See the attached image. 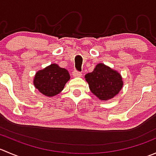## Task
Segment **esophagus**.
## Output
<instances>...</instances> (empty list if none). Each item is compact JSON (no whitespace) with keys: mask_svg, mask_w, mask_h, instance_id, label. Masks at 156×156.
<instances>
[{"mask_svg":"<svg viewBox=\"0 0 156 156\" xmlns=\"http://www.w3.org/2000/svg\"><path fill=\"white\" fill-rule=\"evenodd\" d=\"M72 75H73L74 77H81V75H82V74H81V72H79V71L74 70L73 72H72Z\"/></svg>","mask_w":156,"mask_h":156,"instance_id":"obj_1","label":"esophagus"}]
</instances>
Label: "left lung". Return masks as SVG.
<instances>
[{
    "instance_id": "1",
    "label": "left lung",
    "mask_w": 156,
    "mask_h": 156,
    "mask_svg": "<svg viewBox=\"0 0 156 156\" xmlns=\"http://www.w3.org/2000/svg\"><path fill=\"white\" fill-rule=\"evenodd\" d=\"M85 78L91 92L101 100L113 98L123 86L120 74L103 63H99Z\"/></svg>"
}]
</instances>
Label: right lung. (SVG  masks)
I'll return each instance as SVG.
<instances>
[{
	"label": "right lung",
	"instance_id": "obj_1",
	"mask_svg": "<svg viewBox=\"0 0 156 156\" xmlns=\"http://www.w3.org/2000/svg\"><path fill=\"white\" fill-rule=\"evenodd\" d=\"M69 78L70 75L66 69L60 68L56 64H51L36 73L34 84L44 95L53 97L63 90Z\"/></svg>",
	"mask_w": 156,
	"mask_h": 156
}]
</instances>
